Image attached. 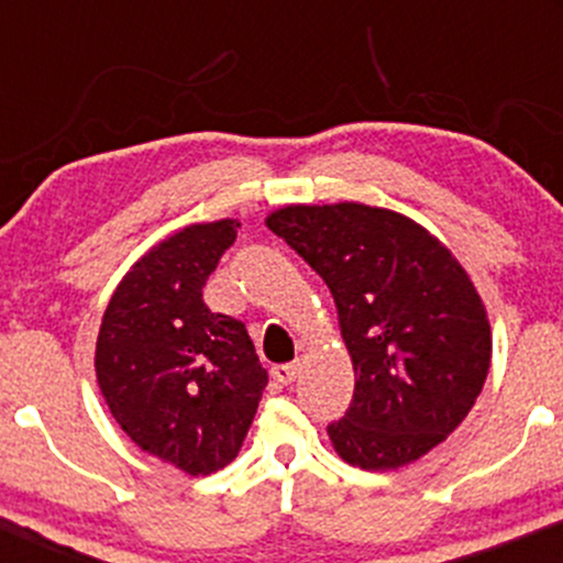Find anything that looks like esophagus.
<instances>
[{
	"instance_id": "obj_1",
	"label": "esophagus",
	"mask_w": 563,
	"mask_h": 563,
	"mask_svg": "<svg viewBox=\"0 0 563 563\" xmlns=\"http://www.w3.org/2000/svg\"><path fill=\"white\" fill-rule=\"evenodd\" d=\"M296 371H299V367L296 365H290V363H286V365H275L273 371V378L277 380V384H283V386H288V384H294V378H296Z\"/></svg>"
}]
</instances>
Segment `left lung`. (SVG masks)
I'll return each mask as SVG.
<instances>
[{"label": "left lung", "instance_id": "8db88e82", "mask_svg": "<svg viewBox=\"0 0 563 563\" xmlns=\"http://www.w3.org/2000/svg\"><path fill=\"white\" fill-rule=\"evenodd\" d=\"M331 288L354 363V397L328 423L335 452L367 471L437 448L479 397L493 357L484 303L421 224L363 203L286 206L267 219Z\"/></svg>", "mask_w": 563, "mask_h": 563}]
</instances>
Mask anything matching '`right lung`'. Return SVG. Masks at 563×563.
<instances>
[{
	"instance_id": "obj_1",
	"label": "right lung",
	"mask_w": 563,
	"mask_h": 563,
	"mask_svg": "<svg viewBox=\"0 0 563 563\" xmlns=\"http://www.w3.org/2000/svg\"><path fill=\"white\" fill-rule=\"evenodd\" d=\"M238 228L192 224L147 251L97 335V384L113 418L137 448L190 476L235 461L267 386L243 322L203 301Z\"/></svg>"
}]
</instances>
